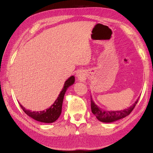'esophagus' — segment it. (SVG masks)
<instances>
[{"instance_id":"obj_1","label":"esophagus","mask_w":153,"mask_h":153,"mask_svg":"<svg viewBox=\"0 0 153 153\" xmlns=\"http://www.w3.org/2000/svg\"><path fill=\"white\" fill-rule=\"evenodd\" d=\"M76 76L78 77V79H83L84 78V75H83V74H82V73H77V75H76Z\"/></svg>"}]
</instances>
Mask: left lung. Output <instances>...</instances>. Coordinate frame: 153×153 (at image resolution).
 Here are the masks:
<instances>
[{"label":"left lung","mask_w":153,"mask_h":153,"mask_svg":"<svg viewBox=\"0 0 153 153\" xmlns=\"http://www.w3.org/2000/svg\"><path fill=\"white\" fill-rule=\"evenodd\" d=\"M138 100L139 98L137 99L136 101L130 107L123 111L121 110L115 111H105L101 109L100 108L98 107V106L95 105V103L92 100L91 97V100H91V110L92 113L94 114L99 121L105 123H111L119 120H121V119L126 117V116L129 115L131 111H133L137 103H138Z\"/></svg>","instance_id":"obj_1"}]
</instances>
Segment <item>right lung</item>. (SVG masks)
Returning <instances> with one entry per match:
<instances>
[{
	"instance_id": "1",
	"label": "right lung",
	"mask_w": 153,
	"mask_h": 153,
	"mask_svg": "<svg viewBox=\"0 0 153 153\" xmlns=\"http://www.w3.org/2000/svg\"><path fill=\"white\" fill-rule=\"evenodd\" d=\"M75 82L74 76H71L68 79L66 80L65 82L63 90H61L60 94H59L57 99L55 100L54 104L49 107L46 111H32L30 110H27L20 104L19 105L25 113H26L28 116L33 118L38 121L43 123H53L57 120L59 117L62 110V105H63L64 95L65 94L67 89L72 84H74Z\"/></svg>"
}]
</instances>
